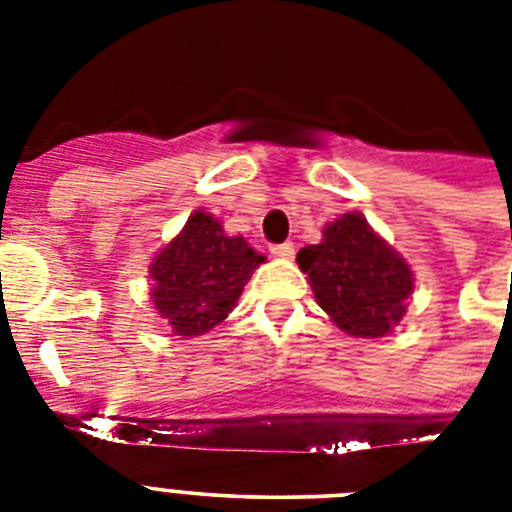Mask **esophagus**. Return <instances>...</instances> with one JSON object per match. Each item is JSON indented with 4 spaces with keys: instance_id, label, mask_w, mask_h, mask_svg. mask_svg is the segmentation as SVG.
Listing matches in <instances>:
<instances>
[{
    "instance_id": "esophagus-1",
    "label": "esophagus",
    "mask_w": 512,
    "mask_h": 512,
    "mask_svg": "<svg viewBox=\"0 0 512 512\" xmlns=\"http://www.w3.org/2000/svg\"><path fill=\"white\" fill-rule=\"evenodd\" d=\"M270 252H273L276 257H281V260H291V257H294V244L291 242L273 244V247H270Z\"/></svg>"
}]
</instances>
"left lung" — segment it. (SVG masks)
Segmentation results:
<instances>
[{"label": "left lung", "instance_id": "obj_1", "mask_svg": "<svg viewBox=\"0 0 512 512\" xmlns=\"http://www.w3.org/2000/svg\"><path fill=\"white\" fill-rule=\"evenodd\" d=\"M315 299L338 328L356 338H382L403 320L414 294L409 263L372 231L362 213L325 226L320 244L299 249Z\"/></svg>", "mask_w": 512, "mask_h": 512}]
</instances>
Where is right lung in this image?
Segmentation results:
<instances>
[{"label":"right lung","instance_id":"right-lung-1","mask_svg":"<svg viewBox=\"0 0 512 512\" xmlns=\"http://www.w3.org/2000/svg\"><path fill=\"white\" fill-rule=\"evenodd\" d=\"M260 263L265 257L244 236H226L216 218L195 210L153 257L150 299L176 336H203L229 317Z\"/></svg>","mask_w":512,"mask_h":512}]
</instances>
